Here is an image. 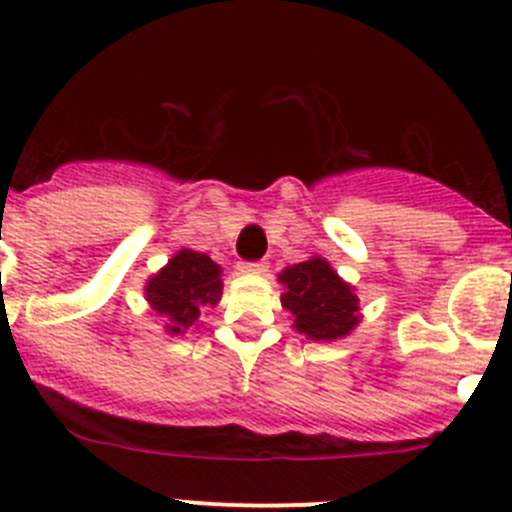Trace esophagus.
Returning <instances> with one entry per match:
<instances>
[{"mask_svg": "<svg viewBox=\"0 0 512 512\" xmlns=\"http://www.w3.org/2000/svg\"><path fill=\"white\" fill-rule=\"evenodd\" d=\"M237 270L247 272V275H262V272H267V262H240Z\"/></svg>", "mask_w": 512, "mask_h": 512, "instance_id": "obj_1", "label": "esophagus"}]
</instances>
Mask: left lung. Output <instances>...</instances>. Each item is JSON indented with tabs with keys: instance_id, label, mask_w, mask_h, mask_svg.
<instances>
[{
	"instance_id": "obj_1",
	"label": "left lung",
	"mask_w": 512,
	"mask_h": 512,
	"mask_svg": "<svg viewBox=\"0 0 512 512\" xmlns=\"http://www.w3.org/2000/svg\"><path fill=\"white\" fill-rule=\"evenodd\" d=\"M277 280L285 285L282 307L292 312L295 330L307 340H340L360 322V300L355 290L332 270L325 257H310L285 267Z\"/></svg>"
}]
</instances>
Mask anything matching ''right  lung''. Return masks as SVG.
Instances as JSON below:
<instances>
[{
  "label": "right lung",
  "instance_id": "1",
  "mask_svg": "<svg viewBox=\"0 0 512 512\" xmlns=\"http://www.w3.org/2000/svg\"><path fill=\"white\" fill-rule=\"evenodd\" d=\"M222 267L205 252L180 250L145 285L147 302L165 320V332L180 335L200 320L202 307L222 297Z\"/></svg>",
  "mask_w": 512,
  "mask_h": 512
}]
</instances>
